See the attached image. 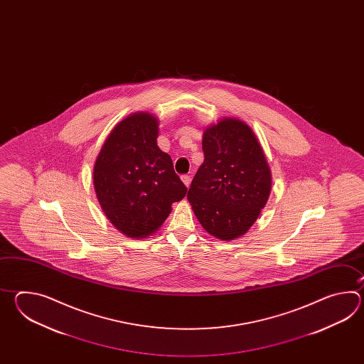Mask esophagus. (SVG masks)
I'll list each match as a JSON object with an SVG mask.
<instances>
[{
  "mask_svg": "<svg viewBox=\"0 0 364 364\" xmlns=\"http://www.w3.org/2000/svg\"><path fill=\"white\" fill-rule=\"evenodd\" d=\"M181 179H182V182L185 183L186 187H188L190 183H191V177H190V176H182Z\"/></svg>",
  "mask_w": 364,
  "mask_h": 364,
  "instance_id": "obj_1",
  "label": "esophagus"
}]
</instances>
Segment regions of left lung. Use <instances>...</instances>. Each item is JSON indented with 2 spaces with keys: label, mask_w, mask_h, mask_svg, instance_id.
<instances>
[{
  "label": "left lung",
  "mask_w": 364,
  "mask_h": 364,
  "mask_svg": "<svg viewBox=\"0 0 364 364\" xmlns=\"http://www.w3.org/2000/svg\"><path fill=\"white\" fill-rule=\"evenodd\" d=\"M204 161L187 199L201 226L218 240L247 232L265 207L272 188L263 148L248 124L224 118L203 134Z\"/></svg>",
  "instance_id": "8db88e82"
}]
</instances>
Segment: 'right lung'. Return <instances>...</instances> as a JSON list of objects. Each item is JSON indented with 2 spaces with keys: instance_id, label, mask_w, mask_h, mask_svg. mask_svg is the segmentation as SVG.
<instances>
[{
  "instance_id": "1",
  "label": "right lung",
  "mask_w": 364,
  "mask_h": 364,
  "mask_svg": "<svg viewBox=\"0 0 364 364\" xmlns=\"http://www.w3.org/2000/svg\"><path fill=\"white\" fill-rule=\"evenodd\" d=\"M157 136L155 116L140 112L126 117L109 134L93 166L101 208L130 238L155 232L171 215V204L187 193Z\"/></svg>"
}]
</instances>
